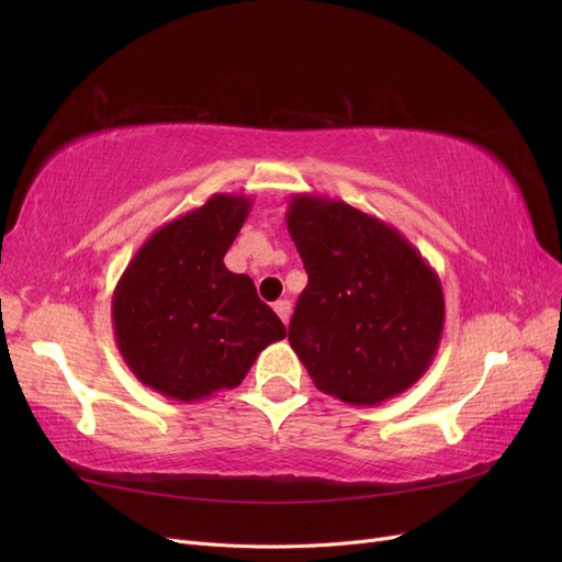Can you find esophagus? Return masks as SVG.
I'll return each instance as SVG.
<instances>
[{
	"label": "esophagus",
	"instance_id": "obj_1",
	"mask_svg": "<svg viewBox=\"0 0 562 562\" xmlns=\"http://www.w3.org/2000/svg\"><path fill=\"white\" fill-rule=\"evenodd\" d=\"M274 312L279 314V318L285 323V326H288V321H291V312H293L291 302H288V300H279V302H274Z\"/></svg>",
	"mask_w": 562,
	"mask_h": 562
}]
</instances>
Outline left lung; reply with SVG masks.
<instances>
[{"instance_id":"1","label":"left lung","mask_w":562,"mask_h":562,"mask_svg":"<svg viewBox=\"0 0 562 562\" xmlns=\"http://www.w3.org/2000/svg\"><path fill=\"white\" fill-rule=\"evenodd\" d=\"M285 225L310 277L288 339L316 389L351 405L411 389L443 335L434 267L398 229L337 199L295 194Z\"/></svg>"}]
</instances>
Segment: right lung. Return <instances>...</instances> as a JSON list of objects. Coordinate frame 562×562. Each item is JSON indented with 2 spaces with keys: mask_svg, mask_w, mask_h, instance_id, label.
<instances>
[{
  "mask_svg": "<svg viewBox=\"0 0 562 562\" xmlns=\"http://www.w3.org/2000/svg\"><path fill=\"white\" fill-rule=\"evenodd\" d=\"M252 199L213 194L159 227L133 255L112 295L116 347L145 386L194 403L239 386L285 326L246 274L225 267Z\"/></svg>",
  "mask_w": 562,
  "mask_h": 562,
  "instance_id": "right-lung-1",
  "label": "right lung"
}]
</instances>
